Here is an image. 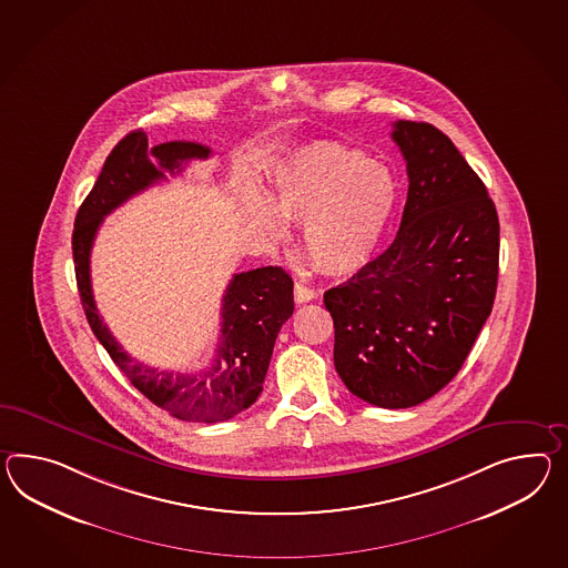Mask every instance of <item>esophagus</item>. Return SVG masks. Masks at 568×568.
Wrapping results in <instances>:
<instances>
[{
    "label": "esophagus",
    "mask_w": 568,
    "mask_h": 568,
    "mask_svg": "<svg viewBox=\"0 0 568 568\" xmlns=\"http://www.w3.org/2000/svg\"><path fill=\"white\" fill-rule=\"evenodd\" d=\"M318 293L312 290V287H305L304 283H295L293 287V297H295V304H307L316 297Z\"/></svg>",
    "instance_id": "obj_1"
}]
</instances>
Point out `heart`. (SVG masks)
<instances>
[{"label": "heart", "instance_id": "obj_1", "mask_svg": "<svg viewBox=\"0 0 568 568\" xmlns=\"http://www.w3.org/2000/svg\"><path fill=\"white\" fill-rule=\"evenodd\" d=\"M398 203L394 174L357 148L316 143L295 153L278 172L271 209L304 223L310 261L331 275H348L369 263ZM254 215L271 237L281 223L264 207Z\"/></svg>", "mask_w": 568, "mask_h": 568}]
</instances>
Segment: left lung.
<instances>
[{"label":"left lung","mask_w":568,"mask_h":568,"mask_svg":"<svg viewBox=\"0 0 568 568\" xmlns=\"http://www.w3.org/2000/svg\"><path fill=\"white\" fill-rule=\"evenodd\" d=\"M408 199L394 242L324 293L334 367L382 408L429 400L456 377L495 304L498 217L485 182L437 126L394 123Z\"/></svg>","instance_id":"8db88e82"}]
</instances>
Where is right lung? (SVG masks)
Listing matches in <instances>:
<instances>
[{"label": "right lung", "mask_w": 568, "mask_h": 568, "mask_svg": "<svg viewBox=\"0 0 568 568\" xmlns=\"http://www.w3.org/2000/svg\"><path fill=\"white\" fill-rule=\"evenodd\" d=\"M207 145L168 141L155 148L139 129L109 153L94 189L75 215L71 248L83 312L100 345L139 392L181 420L222 423L246 410L263 392L264 375L281 326L293 314V281L281 266L237 273L222 300V331L215 353L196 374H172L133 359L98 314L90 254L102 220L131 196L176 176L191 160H207Z\"/></svg>", "instance_id": "obj_1"}]
</instances>
